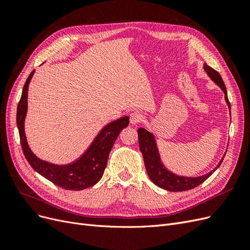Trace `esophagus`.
I'll list each match as a JSON object with an SVG mask.
<instances>
[{
	"instance_id": "obj_1",
	"label": "esophagus",
	"mask_w": 250,
	"mask_h": 250,
	"mask_svg": "<svg viewBox=\"0 0 250 250\" xmlns=\"http://www.w3.org/2000/svg\"><path fill=\"white\" fill-rule=\"evenodd\" d=\"M129 119H130V124L135 125V124L140 123L141 121L143 120V115H142V113H141L140 111L135 110V111H132V112L130 113Z\"/></svg>"
}]
</instances>
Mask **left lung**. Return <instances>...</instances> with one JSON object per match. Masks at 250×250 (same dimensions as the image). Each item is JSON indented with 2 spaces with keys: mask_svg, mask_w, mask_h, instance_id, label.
<instances>
[{
  "mask_svg": "<svg viewBox=\"0 0 250 250\" xmlns=\"http://www.w3.org/2000/svg\"><path fill=\"white\" fill-rule=\"evenodd\" d=\"M203 69L204 72L208 74V76L210 78V80L214 81L216 84L222 89V92L224 93L225 102L228 104L229 109L230 110V104L228 98V92H226V87L224 85V82L220 76V74L214 69H211V67L208 66L207 63L203 64ZM138 135L140 150L143 154L144 163H145L146 171L148 173L150 180L157 187L165 188V190L170 192H183L198 187L219 168V166L221 165L225 155L224 154L222 156L221 161L219 162L215 169H213L207 174H204V175L196 177L181 176L166 168V166L164 165L161 158L160 151H158L157 144L153 133H151L150 131L145 129V128H140V129H138Z\"/></svg>",
  "mask_w": 250,
  "mask_h": 250,
  "instance_id": "left-lung-1",
  "label": "left lung"
}]
</instances>
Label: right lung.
Segmentation results:
<instances>
[{"label": "right lung", "mask_w": 250, "mask_h": 250, "mask_svg": "<svg viewBox=\"0 0 250 250\" xmlns=\"http://www.w3.org/2000/svg\"><path fill=\"white\" fill-rule=\"evenodd\" d=\"M34 72L32 71L26 80L17 111V124L21 145L26 160L42 176L65 190L81 191L95 186L101 179L106 168L109 152L118 135L129 124V117L125 116L104 126L85 150V152L75 162L67 165H55L42 161L30 149L25 133V119L28 110V87Z\"/></svg>", "instance_id": "1"}]
</instances>
